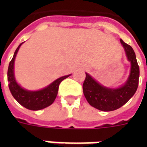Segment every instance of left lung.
<instances>
[{"label":"left lung","instance_id":"left-lung-1","mask_svg":"<svg viewBox=\"0 0 147 147\" xmlns=\"http://www.w3.org/2000/svg\"><path fill=\"white\" fill-rule=\"evenodd\" d=\"M131 68L127 81L118 88H108L100 85L88 73L83 83V93L90 105L102 111H111L125 105L134 96L139 84L140 69L133 48L121 40Z\"/></svg>","mask_w":147,"mask_h":147}]
</instances>
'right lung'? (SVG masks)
<instances>
[{
	"label": "right lung",
	"mask_w": 147,
	"mask_h": 147,
	"mask_svg": "<svg viewBox=\"0 0 147 147\" xmlns=\"http://www.w3.org/2000/svg\"><path fill=\"white\" fill-rule=\"evenodd\" d=\"M22 44L23 42H21L19 45V47H17L12 59L9 63L7 70V81L9 82L8 86L13 97L22 106L32 111H39L48 107L54 102L55 98L57 96L59 84L62 80L68 78L70 75L62 76L61 78H58L53 83H51L49 86L40 91L31 92L24 89L17 83L13 73L15 57Z\"/></svg>",
	"instance_id": "obj_1"
}]
</instances>
